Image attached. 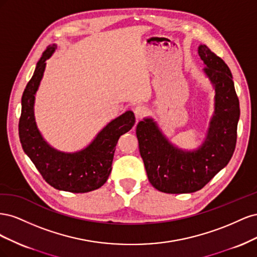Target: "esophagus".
Returning a JSON list of instances; mask_svg holds the SVG:
<instances>
[{
  "mask_svg": "<svg viewBox=\"0 0 257 257\" xmlns=\"http://www.w3.org/2000/svg\"><path fill=\"white\" fill-rule=\"evenodd\" d=\"M147 112H148V110L145 106H137L134 109L136 119H142L143 116H145L147 114Z\"/></svg>",
  "mask_w": 257,
  "mask_h": 257,
  "instance_id": "esophagus-1",
  "label": "esophagus"
}]
</instances>
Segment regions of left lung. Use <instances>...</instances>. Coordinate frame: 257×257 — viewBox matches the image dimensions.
<instances>
[{
  "label": "left lung",
  "mask_w": 257,
  "mask_h": 257,
  "mask_svg": "<svg viewBox=\"0 0 257 257\" xmlns=\"http://www.w3.org/2000/svg\"><path fill=\"white\" fill-rule=\"evenodd\" d=\"M198 54L215 89V112L204 145L192 152L179 150L162 135L152 119L141 121L136 127L148 179L164 193H193L203 189L228 164L236 148L240 108L230 69L205 45L199 46Z\"/></svg>",
  "instance_id": "left-lung-1"
}]
</instances>
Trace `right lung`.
<instances>
[{"instance_id":"right-lung-1","label":"right lung","mask_w":257,"mask_h":257,"mask_svg":"<svg viewBox=\"0 0 257 257\" xmlns=\"http://www.w3.org/2000/svg\"><path fill=\"white\" fill-rule=\"evenodd\" d=\"M49 45L37 62L32 78L28 82L21 98L19 138L22 149L33 162L44 180L54 189L87 193L100 188L111 172L116 143L135 124V115L126 111L100 131L93 143L84 150L63 153L47 145L38 132L34 120V98L45 71L46 60L56 50Z\"/></svg>"}]
</instances>
